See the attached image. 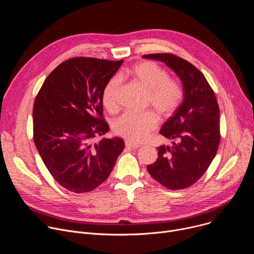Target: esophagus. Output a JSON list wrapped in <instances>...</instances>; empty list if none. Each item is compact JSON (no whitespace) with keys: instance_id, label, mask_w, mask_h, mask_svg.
<instances>
[{"instance_id":"obj_1","label":"esophagus","mask_w":254,"mask_h":254,"mask_svg":"<svg viewBox=\"0 0 254 254\" xmlns=\"http://www.w3.org/2000/svg\"><path fill=\"white\" fill-rule=\"evenodd\" d=\"M126 147L128 148V149H137L139 146H138V144H135L133 142H130V141L127 140L126 141Z\"/></svg>"}]
</instances>
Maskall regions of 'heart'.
<instances>
[{"instance_id":"heart-1","label":"heart","mask_w":254,"mask_h":254,"mask_svg":"<svg viewBox=\"0 0 254 254\" xmlns=\"http://www.w3.org/2000/svg\"><path fill=\"white\" fill-rule=\"evenodd\" d=\"M128 77L147 90V105L153 106L161 119L172 117L184 99V87L181 82L170 77L165 68L153 61H141L121 74ZM121 79L114 76L106 82L101 94L105 110L112 114L120 108L119 93ZM152 111L143 113H126L113 125L114 131L131 142H140L156 128L158 117Z\"/></svg>"}]
</instances>
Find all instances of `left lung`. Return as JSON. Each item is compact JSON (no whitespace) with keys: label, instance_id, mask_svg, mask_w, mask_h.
Here are the masks:
<instances>
[{"label":"left lung","instance_id":"left-lung-1","mask_svg":"<svg viewBox=\"0 0 254 254\" xmlns=\"http://www.w3.org/2000/svg\"><path fill=\"white\" fill-rule=\"evenodd\" d=\"M142 57L165 62L182 80L185 92L182 104L160 130L176 141L172 148H158L159 157L147 167L148 172L170 190L186 189L204 175L218 150V102L202 72L189 61L172 53Z\"/></svg>","mask_w":254,"mask_h":254}]
</instances>
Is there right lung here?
Returning <instances> with one entry per match:
<instances>
[{"label": "right lung", "instance_id": "1", "mask_svg": "<svg viewBox=\"0 0 254 254\" xmlns=\"http://www.w3.org/2000/svg\"><path fill=\"white\" fill-rule=\"evenodd\" d=\"M124 60L74 57L45 79L33 106V136L56 182L73 193H87L111 175L125 149L120 137L92 140L110 129L103 118L104 85Z\"/></svg>", "mask_w": 254, "mask_h": 254}]
</instances>
